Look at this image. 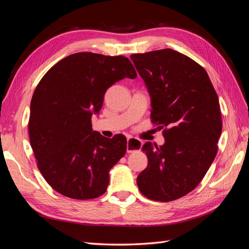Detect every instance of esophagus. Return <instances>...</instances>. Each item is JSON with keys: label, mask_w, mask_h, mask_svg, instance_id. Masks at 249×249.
<instances>
[{"label": "esophagus", "mask_w": 249, "mask_h": 249, "mask_svg": "<svg viewBox=\"0 0 249 249\" xmlns=\"http://www.w3.org/2000/svg\"><path fill=\"white\" fill-rule=\"evenodd\" d=\"M143 146V142L133 139V138H128L127 139V152L131 153L134 151H139L140 149Z\"/></svg>", "instance_id": "obj_1"}]
</instances>
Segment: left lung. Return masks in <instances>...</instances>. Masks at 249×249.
<instances>
[{
  "label": "left lung",
  "mask_w": 249,
  "mask_h": 249,
  "mask_svg": "<svg viewBox=\"0 0 249 249\" xmlns=\"http://www.w3.org/2000/svg\"><path fill=\"white\" fill-rule=\"evenodd\" d=\"M151 97V121L165 144L143 146L148 166L137 179L141 193L168 202L193 191L218 150L222 120L216 90L200 65L172 49L132 54Z\"/></svg>",
  "instance_id": "obj_1"
}]
</instances>
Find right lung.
Wrapping results in <instances>:
<instances>
[{
  "label": "right lung",
  "mask_w": 249,
  "mask_h": 249,
  "mask_svg": "<svg viewBox=\"0 0 249 249\" xmlns=\"http://www.w3.org/2000/svg\"><path fill=\"white\" fill-rule=\"evenodd\" d=\"M137 72L124 56L80 52L50 69L30 104L29 137L37 167L55 191L73 199H94L106 192L109 170L123 158V134L107 139L91 128L105 91Z\"/></svg>",
  "instance_id": "right-lung-1"
}]
</instances>
